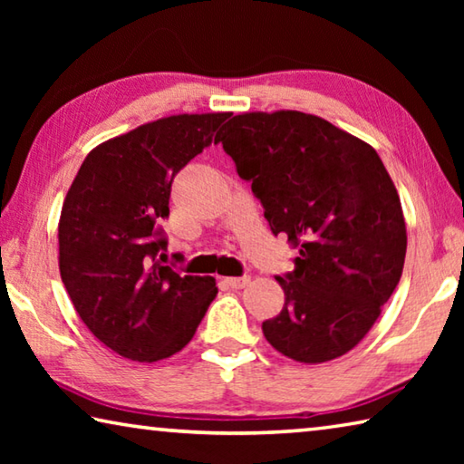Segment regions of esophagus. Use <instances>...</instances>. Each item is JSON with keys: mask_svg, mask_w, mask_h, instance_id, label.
Returning <instances> with one entry per match:
<instances>
[{"mask_svg": "<svg viewBox=\"0 0 464 464\" xmlns=\"http://www.w3.org/2000/svg\"><path fill=\"white\" fill-rule=\"evenodd\" d=\"M229 288H246L249 285V276H237V278H225L223 280Z\"/></svg>", "mask_w": 464, "mask_h": 464, "instance_id": "1", "label": "esophagus"}]
</instances>
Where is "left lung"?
Here are the masks:
<instances>
[{
    "instance_id": "left-lung-1",
    "label": "left lung",
    "mask_w": 464,
    "mask_h": 464,
    "mask_svg": "<svg viewBox=\"0 0 464 464\" xmlns=\"http://www.w3.org/2000/svg\"><path fill=\"white\" fill-rule=\"evenodd\" d=\"M218 143L272 233L298 246L295 270L276 276L285 307L262 324L266 340L304 364L343 356L379 319L405 262L401 202L379 153L296 110L233 116Z\"/></svg>"
}]
</instances>
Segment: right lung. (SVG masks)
I'll return each instance as SVG.
<instances>
[{
	"label": "right lung",
	"instance_id": "obj_1",
	"mask_svg": "<svg viewBox=\"0 0 464 464\" xmlns=\"http://www.w3.org/2000/svg\"><path fill=\"white\" fill-rule=\"evenodd\" d=\"M227 112L178 114L110 139L85 157L59 221V270L77 315L135 362L184 348L213 303V276L163 266L171 182L213 143Z\"/></svg>",
	"mask_w": 464,
	"mask_h": 464
}]
</instances>
